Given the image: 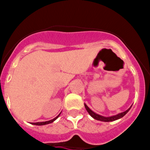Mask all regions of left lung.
<instances>
[{"instance_id":"left-lung-1","label":"left lung","mask_w":150,"mask_h":150,"mask_svg":"<svg viewBox=\"0 0 150 150\" xmlns=\"http://www.w3.org/2000/svg\"><path fill=\"white\" fill-rule=\"evenodd\" d=\"M85 107H86V110L88 111V112L89 113V115H90L93 118L96 119V120H100V121H104V122H111V121H114V120H118V119L121 118V117H123L124 115H125V114H126L127 112H128V111L130 110V109H131V107H130L128 110H127L126 111L123 112H121L120 113V114L117 115H114V116H112V117H104V116H102V115H99L98 114H96L95 112H93L92 110H91L90 109L88 108V107L86 104H85Z\"/></svg>"}]
</instances>
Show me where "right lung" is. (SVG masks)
<instances>
[{
    "instance_id": "obj_1",
    "label": "right lung",
    "mask_w": 150,
    "mask_h": 150,
    "mask_svg": "<svg viewBox=\"0 0 150 150\" xmlns=\"http://www.w3.org/2000/svg\"><path fill=\"white\" fill-rule=\"evenodd\" d=\"M59 115L57 116V117H56L55 118H54V119H53V120H49V121L38 122H32V124H33V125H46V124H49V123H51V122H54L55 120H57V119L58 118L59 116Z\"/></svg>"
}]
</instances>
